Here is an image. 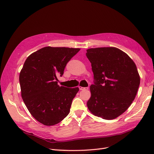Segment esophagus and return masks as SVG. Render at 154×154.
Returning a JSON list of instances; mask_svg holds the SVG:
<instances>
[{
    "label": "esophagus",
    "instance_id": "1",
    "mask_svg": "<svg viewBox=\"0 0 154 154\" xmlns=\"http://www.w3.org/2000/svg\"><path fill=\"white\" fill-rule=\"evenodd\" d=\"M79 89L80 90H88V87H82L81 86H79Z\"/></svg>",
    "mask_w": 154,
    "mask_h": 154
}]
</instances>
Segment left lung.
I'll return each instance as SVG.
<instances>
[{
  "label": "left lung",
  "instance_id": "1",
  "mask_svg": "<svg viewBox=\"0 0 154 154\" xmlns=\"http://www.w3.org/2000/svg\"><path fill=\"white\" fill-rule=\"evenodd\" d=\"M94 83L87 105L94 116L114 119L127 110L136 97L140 84L137 67L129 56L118 48L87 50Z\"/></svg>",
  "mask_w": 154,
  "mask_h": 154
}]
</instances>
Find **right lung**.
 <instances>
[{"label":"right lung","instance_id":"obj_1","mask_svg":"<svg viewBox=\"0 0 154 154\" xmlns=\"http://www.w3.org/2000/svg\"><path fill=\"white\" fill-rule=\"evenodd\" d=\"M80 50L48 46L26 60L19 75L21 96L30 114L40 123L57 125L69 114L79 88L59 86L56 80Z\"/></svg>","mask_w":154,"mask_h":154}]
</instances>
